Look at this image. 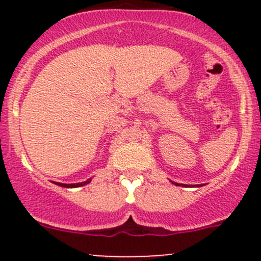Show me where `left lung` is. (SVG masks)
Masks as SVG:
<instances>
[{
	"label": "left lung",
	"instance_id": "obj_1",
	"mask_svg": "<svg viewBox=\"0 0 261 261\" xmlns=\"http://www.w3.org/2000/svg\"><path fill=\"white\" fill-rule=\"evenodd\" d=\"M172 182H173V184H175V185H179V184H178V182H174V181H172Z\"/></svg>",
	"mask_w": 261,
	"mask_h": 261
}]
</instances>
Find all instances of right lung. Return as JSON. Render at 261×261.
<instances>
[{
  "mask_svg": "<svg viewBox=\"0 0 261 261\" xmlns=\"http://www.w3.org/2000/svg\"><path fill=\"white\" fill-rule=\"evenodd\" d=\"M89 181H91V179H88V180L82 181V182H76V184H62V182H55V184H58L60 187H64V188H79V187H83V185H87Z\"/></svg>",
  "mask_w": 261,
  "mask_h": 261,
  "instance_id": "right-lung-1",
  "label": "right lung"
}]
</instances>
